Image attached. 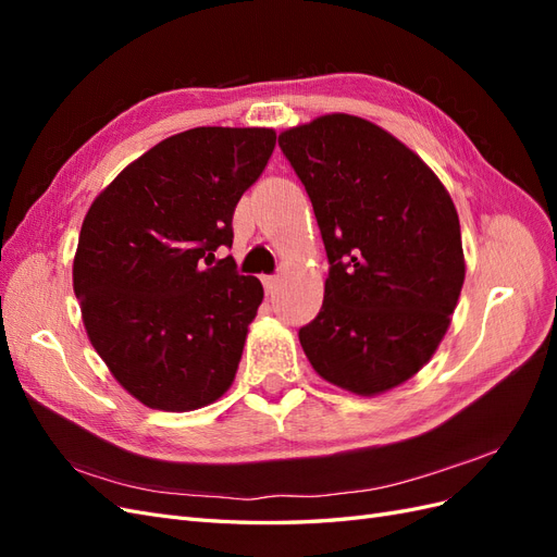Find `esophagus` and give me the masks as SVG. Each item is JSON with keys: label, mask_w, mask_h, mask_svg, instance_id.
Here are the masks:
<instances>
[{"label": "esophagus", "mask_w": 557, "mask_h": 557, "mask_svg": "<svg viewBox=\"0 0 557 557\" xmlns=\"http://www.w3.org/2000/svg\"><path fill=\"white\" fill-rule=\"evenodd\" d=\"M262 283H264L267 293H269V295H274V293L278 290V283H281V278H278V276H264V278H262Z\"/></svg>", "instance_id": "obj_1"}]
</instances>
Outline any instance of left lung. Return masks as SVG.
Here are the masks:
<instances>
[{"label":"left lung","mask_w":557,"mask_h":557,"mask_svg":"<svg viewBox=\"0 0 557 557\" xmlns=\"http://www.w3.org/2000/svg\"><path fill=\"white\" fill-rule=\"evenodd\" d=\"M330 260L320 313L299 330L315 372L372 397L440 348L465 283L460 218L444 183L391 132L327 113L278 134Z\"/></svg>","instance_id":"obj_1"}]
</instances>
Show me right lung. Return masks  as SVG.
Instances as JSON below:
<instances>
[{
    "instance_id": "add662e5",
    "label": "right lung",
    "mask_w": 557,
    "mask_h": 557,
    "mask_svg": "<svg viewBox=\"0 0 557 557\" xmlns=\"http://www.w3.org/2000/svg\"><path fill=\"white\" fill-rule=\"evenodd\" d=\"M269 127H195L129 162L95 197L74 256L88 339L150 409L195 411L239 369L262 283L237 274L232 215L274 153Z\"/></svg>"
}]
</instances>
